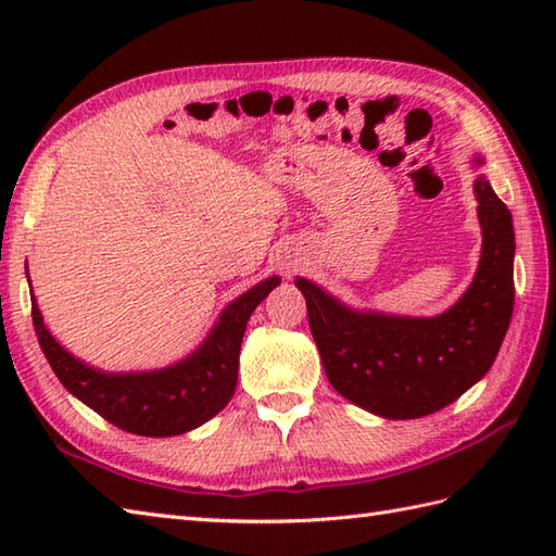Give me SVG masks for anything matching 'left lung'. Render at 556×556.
I'll list each match as a JSON object with an SVG mask.
<instances>
[{
  "mask_svg": "<svg viewBox=\"0 0 556 556\" xmlns=\"http://www.w3.org/2000/svg\"><path fill=\"white\" fill-rule=\"evenodd\" d=\"M473 167L485 160L476 155ZM482 251L476 277L434 317L356 311L311 279H296L327 380L389 420L430 416L480 382L497 358L514 313V224L485 174L473 181Z\"/></svg>",
  "mask_w": 556,
  "mask_h": 556,
  "instance_id": "8db88e82",
  "label": "left lung"
}]
</instances>
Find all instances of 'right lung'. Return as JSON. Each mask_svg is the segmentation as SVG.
<instances>
[{
  "mask_svg": "<svg viewBox=\"0 0 556 556\" xmlns=\"http://www.w3.org/2000/svg\"><path fill=\"white\" fill-rule=\"evenodd\" d=\"M279 281V277H267L233 299L219 313L203 344L160 370L104 372L83 363L52 337L35 296H30L33 327L59 382L88 408L126 432L174 437L200 428L229 404L239 380V353L248 317Z\"/></svg>",
  "mask_w": 556,
  "mask_h": 556,
  "instance_id": "1",
  "label": "right lung"
}]
</instances>
